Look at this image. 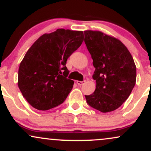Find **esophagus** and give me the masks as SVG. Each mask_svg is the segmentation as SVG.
<instances>
[{
    "instance_id": "1",
    "label": "esophagus",
    "mask_w": 151,
    "mask_h": 151,
    "mask_svg": "<svg viewBox=\"0 0 151 151\" xmlns=\"http://www.w3.org/2000/svg\"><path fill=\"white\" fill-rule=\"evenodd\" d=\"M76 82H77V84L79 86H81L83 84H84V82H85V81H76Z\"/></svg>"
}]
</instances>
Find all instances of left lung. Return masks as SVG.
<instances>
[{
  "mask_svg": "<svg viewBox=\"0 0 151 151\" xmlns=\"http://www.w3.org/2000/svg\"><path fill=\"white\" fill-rule=\"evenodd\" d=\"M84 42L95 67L94 92L85 95L92 108L103 112L116 110L129 98L136 84V67L127 47L116 38L100 31H84Z\"/></svg>",
  "mask_w": 151,
  "mask_h": 151,
  "instance_id": "obj_1",
  "label": "left lung"
}]
</instances>
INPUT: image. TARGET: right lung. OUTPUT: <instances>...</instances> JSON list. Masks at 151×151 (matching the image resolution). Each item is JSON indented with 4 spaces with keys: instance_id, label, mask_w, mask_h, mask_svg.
<instances>
[{
    "instance_id": "1",
    "label": "right lung",
    "mask_w": 151,
    "mask_h": 151,
    "mask_svg": "<svg viewBox=\"0 0 151 151\" xmlns=\"http://www.w3.org/2000/svg\"><path fill=\"white\" fill-rule=\"evenodd\" d=\"M84 40L82 31L58 29L40 37L26 52L18 70V87L38 110L47 111L65 101L73 87L67 79V59Z\"/></svg>"
}]
</instances>
